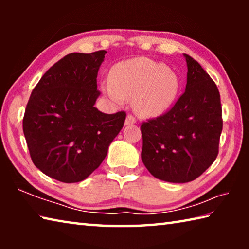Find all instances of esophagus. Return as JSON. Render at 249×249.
<instances>
[{
  "mask_svg": "<svg viewBox=\"0 0 249 249\" xmlns=\"http://www.w3.org/2000/svg\"><path fill=\"white\" fill-rule=\"evenodd\" d=\"M135 123H136V119L132 115H127L125 120V125H133Z\"/></svg>",
  "mask_w": 249,
  "mask_h": 249,
  "instance_id": "obj_1",
  "label": "esophagus"
}]
</instances>
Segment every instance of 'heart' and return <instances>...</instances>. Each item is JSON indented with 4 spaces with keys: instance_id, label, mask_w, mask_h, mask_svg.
<instances>
[{
    "instance_id": "obj_1",
    "label": "heart",
    "mask_w": 249,
    "mask_h": 249,
    "mask_svg": "<svg viewBox=\"0 0 249 249\" xmlns=\"http://www.w3.org/2000/svg\"><path fill=\"white\" fill-rule=\"evenodd\" d=\"M179 89L177 75L165 65L137 58L122 62L113 70L104 91L115 102L134 100L142 115L159 114L169 107Z\"/></svg>"
}]
</instances>
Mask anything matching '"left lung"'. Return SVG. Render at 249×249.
Returning <instances> with one entry per match:
<instances>
[{"label": "left lung", "mask_w": 249, "mask_h": 249, "mask_svg": "<svg viewBox=\"0 0 249 249\" xmlns=\"http://www.w3.org/2000/svg\"><path fill=\"white\" fill-rule=\"evenodd\" d=\"M184 58L185 91L165 114L141 125L145 167L155 178L174 183L195 180L212 165L223 128L215 82L192 57Z\"/></svg>", "instance_id": "1"}]
</instances>
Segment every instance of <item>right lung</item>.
<instances>
[{"instance_id": "right-lung-1", "label": "right lung", "mask_w": 249, "mask_h": 249, "mask_svg": "<svg viewBox=\"0 0 249 249\" xmlns=\"http://www.w3.org/2000/svg\"><path fill=\"white\" fill-rule=\"evenodd\" d=\"M105 53L67 54L46 71L26 105L23 132L34 165L61 182L88 178L123 128L124 111L105 114L94 107Z\"/></svg>"}]
</instances>
